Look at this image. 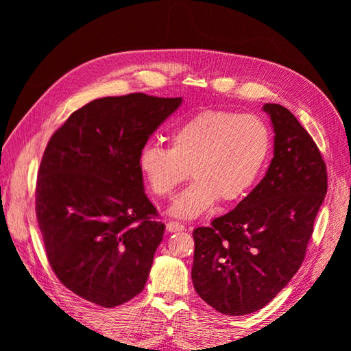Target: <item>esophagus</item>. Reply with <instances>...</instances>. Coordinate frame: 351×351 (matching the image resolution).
I'll return each mask as SVG.
<instances>
[{
  "mask_svg": "<svg viewBox=\"0 0 351 351\" xmlns=\"http://www.w3.org/2000/svg\"><path fill=\"white\" fill-rule=\"evenodd\" d=\"M167 230H168L169 232H176V231H184L186 227L182 224V222L168 221V222H167Z\"/></svg>",
  "mask_w": 351,
  "mask_h": 351,
  "instance_id": "34e87169",
  "label": "esophagus"
}]
</instances>
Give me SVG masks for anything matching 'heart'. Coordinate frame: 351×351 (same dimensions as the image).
I'll list each match as a JSON object with an SVG mask.
<instances>
[{
	"mask_svg": "<svg viewBox=\"0 0 351 351\" xmlns=\"http://www.w3.org/2000/svg\"><path fill=\"white\" fill-rule=\"evenodd\" d=\"M271 146V130L259 117L208 110L178 124L169 134V147L146 143L139 169L158 197L171 196L192 174L195 182L171 206L176 217L192 219L219 199L236 204L246 196L268 161Z\"/></svg>",
	"mask_w": 351,
	"mask_h": 351,
	"instance_id": "obj_1",
	"label": "heart"
}]
</instances>
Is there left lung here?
I'll return each mask as SVG.
<instances>
[{
  "label": "left lung",
  "mask_w": 351,
  "mask_h": 351,
  "mask_svg": "<svg viewBox=\"0 0 351 351\" xmlns=\"http://www.w3.org/2000/svg\"><path fill=\"white\" fill-rule=\"evenodd\" d=\"M275 132L261 183L228 214L193 231L192 280L215 311L241 316L267 306L304 261L328 189L312 136L278 104H265Z\"/></svg>",
  "instance_id": "obj_1"
}]
</instances>
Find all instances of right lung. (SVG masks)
Segmentation results:
<instances>
[{"mask_svg":"<svg viewBox=\"0 0 351 351\" xmlns=\"http://www.w3.org/2000/svg\"><path fill=\"white\" fill-rule=\"evenodd\" d=\"M182 98L95 99L51 136L36 182L47 258L74 294L102 307L146 284L165 226L143 192L139 154Z\"/></svg>","mask_w":351,"mask_h":351,"instance_id":"1","label":"right lung"}]
</instances>
